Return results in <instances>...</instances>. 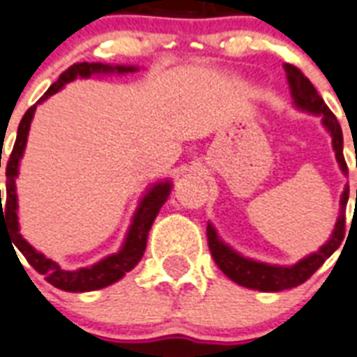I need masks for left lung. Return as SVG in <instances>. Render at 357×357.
I'll use <instances>...</instances> for the list:
<instances>
[{"label":"left lung","mask_w":357,"mask_h":357,"mask_svg":"<svg viewBox=\"0 0 357 357\" xmlns=\"http://www.w3.org/2000/svg\"><path fill=\"white\" fill-rule=\"evenodd\" d=\"M284 69H286L294 104L303 112L321 115L323 126L328 130L330 137H332V146H334L339 169L343 170V174H347L349 169H347L343 155V132H341L337 119L324 104L321 95L317 93V89L314 88V84L304 77L299 68H295L291 63H284ZM347 202H349V185L344 187L343 194H341V211H339L334 233H332L328 242L319 251L304 257L294 266H271V264L245 259L240 253H236L233 248H229L224 240H220L216 229L211 224H207L208 249H211L214 262L218 264V268L227 275L229 279L240 284V286H245L249 289H259V291H282V289L295 288V286L306 282L343 242Z\"/></svg>","instance_id":"1"}]
</instances>
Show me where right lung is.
<instances>
[{
    "mask_svg": "<svg viewBox=\"0 0 357 357\" xmlns=\"http://www.w3.org/2000/svg\"><path fill=\"white\" fill-rule=\"evenodd\" d=\"M137 71V68L133 66H106L100 62H80L73 63L71 68L66 69L56 82L45 91L36 104L43 102L45 98L54 95L56 91L66 86V84L73 82L75 78H89L91 75H109V73H133ZM36 104L25 112L22 123L18 126V135H16V143H14L13 153L7 161V202L5 207L1 204V190H0V227L1 224L8 225L10 231V238L13 244L18 248L20 253L27 259V262L36 269L38 273L43 275L49 284H53L54 288L63 289V291H93V289L106 288L109 284L117 282L119 279H123L124 275L128 273L130 269L137 266V262L143 257L144 249H146V240H149V231L152 227L153 220L158 216L159 208L163 207V204L169 199V194L172 190V183L170 181H159L153 183L152 187L146 190L139 207L135 211L132 218V225H130L126 238H124L123 248L119 249L117 253L109 255L106 259L98 260L97 264L89 266V268H80L68 271L54 260L47 259L45 255L36 251L33 245L29 244L27 240L20 234V222H18V196H16V178H18L20 161L25 152V144H27L29 128H31V121L36 112ZM1 169V159H0Z\"/></svg>",
    "mask_w": 357,
    "mask_h": 357,
    "instance_id": "right-lung-1",
    "label": "right lung"
}]
</instances>
